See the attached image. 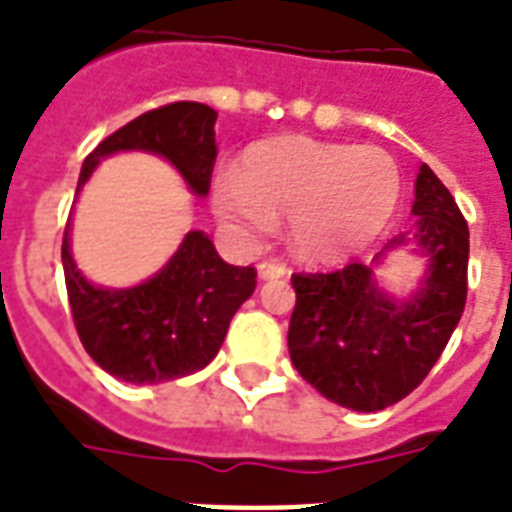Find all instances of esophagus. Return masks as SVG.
<instances>
[{
  "instance_id": "obj_1",
  "label": "esophagus",
  "mask_w": 512,
  "mask_h": 512,
  "mask_svg": "<svg viewBox=\"0 0 512 512\" xmlns=\"http://www.w3.org/2000/svg\"><path fill=\"white\" fill-rule=\"evenodd\" d=\"M257 276L263 281L284 279V276H287V265L279 263V260H263V263L257 265Z\"/></svg>"
}]
</instances>
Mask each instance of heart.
<instances>
[{
    "instance_id": "1",
    "label": "heart",
    "mask_w": 512,
    "mask_h": 512,
    "mask_svg": "<svg viewBox=\"0 0 512 512\" xmlns=\"http://www.w3.org/2000/svg\"><path fill=\"white\" fill-rule=\"evenodd\" d=\"M398 196L401 172L382 148L276 138L249 146L239 172L217 177L212 207L244 241L263 239L287 217L295 257L332 265L380 239Z\"/></svg>"
}]
</instances>
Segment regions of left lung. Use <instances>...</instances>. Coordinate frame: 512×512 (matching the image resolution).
<instances>
[{
  "mask_svg": "<svg viewBox=\"0 0 512 512\" xmlns=\"http://www.w3.org/2000/svg\"><path fill=\"white\" fill-rule=\"evenodd\" d=\"M412 215V231L393 236L369 265L292 276V364L321 396L353 412H380L409 396L465 311L468 223L428 164L414 180ZM401 248L426 257L421 284L406 298L390 296L373 279V268Z\"/></svg>",
  "mask_w": 512,
  "mask_h": 512,
  "instance_id": "left-lung-1",
  "label": "left lung"
}]
</instances>
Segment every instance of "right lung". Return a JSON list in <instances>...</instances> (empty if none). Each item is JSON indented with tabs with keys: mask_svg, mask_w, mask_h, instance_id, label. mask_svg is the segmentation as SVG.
Returning a JSON list of instances; mask_svg holds the SVG:
<instances>
[{
	"mask_svg": "<svg viewBox=\"0 0 512 512\" xmlns=\"http://www.w3.org/2000/svg\"><path fill=\"white\" fill-rule=\"evenodd\" d=\"M215 108L170 103L108 135L82 164L76 196L100 159L143 151L180 172L188 191L207 196L217 159ZM63 273L76 332L92 361L132 385H159L193 374L217 356L233 313L255 292V268L228 265L204 231H188L162 271L135 287L92 284L71 255V223L63 233Z\"/></svg>",
	"mask_w": 512,
	"mask_h": 512,
	"instance_id": "obj_1",
	"label": "right lung"
}]
</instances>
